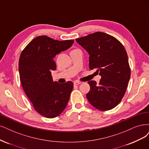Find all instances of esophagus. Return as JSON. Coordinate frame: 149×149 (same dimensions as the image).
I'll return each instance as SVG.
<instances>
[{"label": "esophagus", "mask_w": 149, "mask_h": 149, "mask_svg": "<svg viewBox=\"0 0 149 149\" xmlns=\"http://www.w3.org/2000/svg\"><path fill=\"white\" fill-rule=\"evenodd\" d=\"M80 84H81V81H74V84L75 85H79Z\"/></svg>", "instance_id": "34e87169"}]
</instances>
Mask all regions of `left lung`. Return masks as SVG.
Instances as JSON below:
<instances>
[{
	"mask_svg": "<svg viewBox=\"0 0 149 149\" xmlns=\"http://www.w3.org/2000/svg\"><path fill=\"white\" fill-rule=\"evenodd\" d=\"M76 41L88 52L90 69H97L102 77L99 84L88 81V102L101 111L116 107L125 94L131 77L125 48L116 38L99 31L77 38Z\"/></svg>",
	"mask_w": 149,
	"mask_h": 149,
	"instance_id": "left-lung-1",
	"label": "left lung"
}]
</instances>
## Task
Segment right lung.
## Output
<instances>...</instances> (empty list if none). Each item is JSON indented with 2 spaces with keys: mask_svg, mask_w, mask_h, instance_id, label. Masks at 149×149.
<instances>
[{
  "mask_svg": "<svg viewBox=\"0 0 149 149\" xmlns=\"http://www.w3.org/2000/svg\"><path fill=\"white\" fill-rule=\"evenodd\" d=\"M74 42L40 36L28 43L21 53L18 70L22 87L34 109L46 118L58 116L68 103L74 84L53 81L51 71L56 69L53 60L56 55L69 49Z\"/></svg>",
  "mask_w": 149,
  "mask_h": 149,
  "instance_id": "1",
  "label": "right lung"
}]
</instances>
